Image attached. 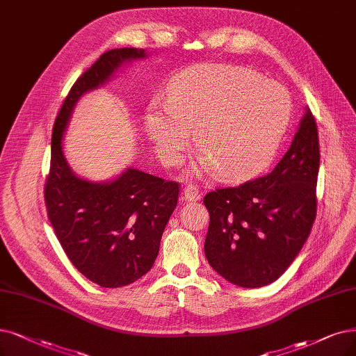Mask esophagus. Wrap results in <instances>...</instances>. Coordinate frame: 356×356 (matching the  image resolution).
I'll return each mask as SVG.
<instances>
[{"label": "esophagus", "instance_id": "1", "mask_svg": "<svg viewBox=\"0 0 356 356\" xmlns=\"http://www.w3.org/2000/svg\"><path fill=\"white\" fill-rule=\"evenodd\" d=\"M182 193H184V198H186L187 202H198L202 198V193L198 191L197 187L193 186V184H188Z\"/></svg>", "mask_w": 356, "mask_h": 356}]
</instances>
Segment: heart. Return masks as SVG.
I'll return each instance as SVG.
<instances>
[{"mask_svg":"<svg viewBox=\"0 0 356 356\" xmlns=\"http://www.w3.org/2000/svg\"><path fill=\"white\" fill-rule=\"evenodd\" d=\"M292 117L280 84L238 65L202 64L184 71L168 88V102L150 101L145 127L159 156L178 163L193 130L207 159L195 175L218 168L226 181H245L273 161Z\"/></svg>","mask_w":356,"mask_h":356,"instance_id":"b5f03b06","label":"heart"}]
</instances>
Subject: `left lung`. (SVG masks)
<instances>
[{
	"instance_id": "1",
	"label": "left lung",
	"mask_w": 356,
	"mask_h": 356,
	"mask_svg": "<svg viewBox=\"0 0 356 356\" xmlns=\"http://www.w3.org/2000/svg\"><path fill=\"white\" fill-rule=\"evenodd\" d=\"M318 133L305 108L291 147L266 177L204 197L209 264L241 288L277 280L300 254L317 213Z\"/></svg>"
}]
</instances>
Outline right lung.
<instances>
[{"instance_id": "right-lung-1", "label": "right lung", "mask_w": 356, "mask_h": 356, "mask_svg": "<svg viewBox=\"0 0 356 356\" xmlns=\"http://www.w3.org/2000/svg\"><path fill=\"white\" fill-rule=\"evenodd\" d=\"M146 58L137 48L102 54L71 88L54 125L48 218L70 261L102 288L127 286L152 268L179 186L136 168L106 181L81 178L67 162L63 140L81 96L106 84L124 64Z\"/></svg>"}]
</instances>
